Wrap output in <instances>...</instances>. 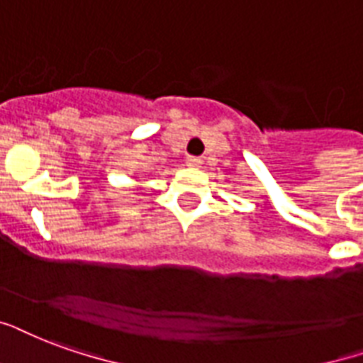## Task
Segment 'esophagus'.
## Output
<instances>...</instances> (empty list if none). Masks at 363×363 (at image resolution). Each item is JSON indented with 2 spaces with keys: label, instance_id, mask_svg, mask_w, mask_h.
Wrapping results in <instances>:
<instances>
[{
  "label": "esophagus",
  "instance_id": "34e87169",
  "mask_svg": "<svg viewBox=\"0 0 363 363\" xmlns=\"http://www.w3.org/2000/svg\"><path fill=\"white\" fill-rule=\"evenodd\" d=\"M203 164V160L199 159V157H187V166H191V168H201Z\"/></svg>",
  "mask_w": 363,
  "mask_h": 363
}]
</instances>
